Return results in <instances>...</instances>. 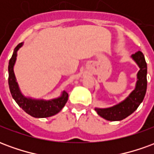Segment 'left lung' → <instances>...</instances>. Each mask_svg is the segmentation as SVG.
Returning a JSON list of instances; mask_svg holds the SVG:
<instances>
[{
	"mask_svg": "<svg viewBox=\"0 0 154 154\" xmlns=\"http://www.w3.org/2000/svg\"><path fill=\"white\" fill-rule=\"evenodd\" d=\"M131 58L139 67V71L137 73V81L134 89L125 100L113 106L95 108L97 114L106 120L119 121L125 119L126 117L130 116L137 110L145 97L147 90V63L144 55L142 52L138 51L137 53L131 55Z\"/></svg>",
	"mask_w": 154,
	"mask_h": 154,
	"instance_id": "8db88e82",
	"label": "left lung"
}]
</instances>
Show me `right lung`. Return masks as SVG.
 <instances>
[{
	"label": "right lung",
	"instance_id": "right-lung-1",
	"mask_svg": "<svg viewBox=\"0 0 154 154\" xmlns=\"http://www.w3.org/2000/svg\"><path fill=\"white\" fill-rule=\"evenodd\" d=\"M24 43L19 44L14 49L11 58L9 61L8 83L11 93L13 99L21 107L25 112L35 118H47L56 115L64 107L68 99L67 91H63L60 97L50 100L35 99L29 97H25L20 89L19 84L16 81L14 67H15L17 52L23 46Z\"/></svg>",
	"mask_w": 154,
	"mask_h": 154
}]
</instances>
